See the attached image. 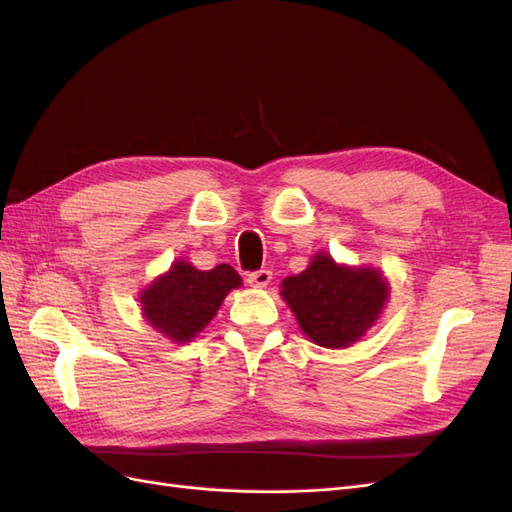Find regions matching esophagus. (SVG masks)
Returning <instances> with one entry per match:
<instances>
[{
	"mask_svg": "<svg viewBox=\"0 0 512 512\" xmlns=\"http://www.w3.org/2000/svg\"><path fill=\"white\" fill-rule=\"evenodd\" d=\"M271 280H273V273L269 269H260V271H254L247 275V284L254 288H267Z\"/></svg>",
	"mask_w": 512,
	"mask_h": 512,
	"instance_id": "34e87169",
	"label": "esophagus"
}]
</instances>
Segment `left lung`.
<instances>
[{
    "instance_id": "obj_1",
    "label": "left lung",
    "mask_w": 512,
    "mask_h": 512,
    "mask_svg": "<svg viewBox=\"0 0 512 512\" xmlns=\"http://www.w3.org/2000/svg\"><path fill=\"white\" fill-rule=\"evenodd\" d=\"M280 294L314 344L339 350L374 327L389 301V280L376 267L339 265L316 252L305 271L286 277Z\"/></svg>"
}]
</instances>
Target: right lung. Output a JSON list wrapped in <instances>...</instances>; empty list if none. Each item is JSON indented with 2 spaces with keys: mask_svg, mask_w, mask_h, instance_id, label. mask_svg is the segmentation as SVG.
Instances as JSON below:
<instances>
[{
  "mask_svg": "<svg viewBox=\"0 0 512 512\" xmlns=\"http://www.w3.org/2000/svg\"><path fill=\"white\" fill-rule=\"evenodd\" d=\"M241 284V275L230 265L200 271L179 258L143 288L138 303L153 329L173 344H188L218 314L226 294Z\"/></svg>",
  "mask_w": 512,
  "mask_h": 512,
  "instance_id": "obj_1",
  "label": "right lung"
}]
</instances>
